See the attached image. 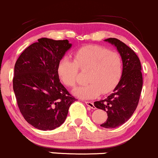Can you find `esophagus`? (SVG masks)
<instances>
[{"label":"esophagus","mask_w":158,"mask_h":158,"mask_svg":"<svg viewBox=\"0 0 158 158\" xmlns=\"http://www.w3.org/2000/svg\"><path fill=\"white\" fill-rule=\"evenodd\" d=\"M84 103L86 104V105H87L88 107H90V108L92 109H94L95 107H94V104L93 102H91V101H84Z\"/></svg>","instance_id":"obj_1"}]
</instances>
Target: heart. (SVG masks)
<instances>
[{
	"mask_svg": "<svg viewBox=\"0 0 158 158\" xmlns=\"http://www.w3.org/2000/svg\"><path fill=\"white\" fill-rule=\"evenodd\" d=\"M80 69L89 70L87 83L77 87L74 94L81 99H94L110 92L118 84L123 73L122 57L103 46L87 45L75 51L74 60L60 59L57 74L64 85L74 87L78 82Z\"/></svg>",
	"mask_w": 158,
	"mask_h": 158,
	"instance_id": "obj_1",
	"label": "heart"
}]
</instances>
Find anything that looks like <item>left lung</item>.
<instances>
[{"label":"left lung","instance_id":"left-lung-1","mask_svg":"<svg viewBox=\"0 0 158 158\" xmlns=\"http://www.w3.org/2000/svg\"><path fill=\"white\" fill-rule=\"evenodd\" d=\"M114 45L123 60V73L119 83L105 99L94 102L97 108L105 110L107 119L101 124L105 128L119 127L128 121L135 111L143 85L141 65L131 48L117 38L104 40Z\"/></svg>","mask_w":158,"mask_h":158}]
</instances>
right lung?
I'll return each instance as SVG.
<instances>
[{
  "label": "right lung",
  "instance_id": "obj_1",
  "mask_svg": "<svg viewBox=\"0 0 158 158\" xmlns=\"http://www.w3.org/2000/svg\"><path fill=\"white\" fill-rule=\"evenodd\" d=\"M71 44L38 39L26 48L15 66L13 89L27 122L41 131L60 127L76 98L60 83L57 65Z\"/></svg>",
  "mask_w": 158,
  "mask_h": 158
}]
</instances>
